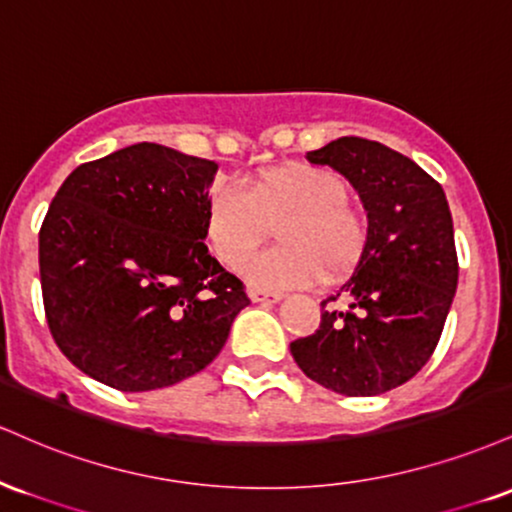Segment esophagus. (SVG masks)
I'll return each instance as SVG.
<instances>
[{
	"label": "esophagus",
	"mask_w": 512,
	"mask_h": 512,
	"mask_svg": "<svg viewBox=\"0 0 512 512\" xmlns=\"http://www.w3.org/2000/svg\"><path fill=\"white\" fill-rule=\"evenodd\" d=\"M251 302L254 304H278L282 299V294L278 292H261V290H251Z\"/></svg>",
	"instance_id": "obj_1"
}]
</instances>
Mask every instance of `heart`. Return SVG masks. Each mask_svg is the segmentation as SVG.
Listing matches in <instances>:
<instances>
[{
	"label": "heart",
	"mask_w": 512,
	"mask_h": 512,
	"mask_svg": "<svg viewBox=\"0 0 512 512\" xmlns=\"http://www.w3.org/2000/svg\"><path fill=\"white\" fill-rule=\"evenodd\" d=\"M350 186L333 170L306 162L273 165L256 172L249 191L218 184L208 194L203 230L215 258L242 268L265 236L268 224L280 247L264 252L244 268L251 287L285 292L309 287L328 273H347L364 254L369 227L350 201Z\"/></svg>",
	"instance_id": "1"
}]
</instances>
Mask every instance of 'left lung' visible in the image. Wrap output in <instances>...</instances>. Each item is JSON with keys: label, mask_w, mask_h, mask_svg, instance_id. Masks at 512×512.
I'll return each instance as SVG.
<instances>
[{"label": "left lung", "mask_w": 512, "mask_h": 512, "mask_svg": "<svg viewBox=\"0 0 512 512\" xmlns=\"http://www.w3.org/2000/svg\"><path fill=\"white\" fill-rule=\"evenodd\" d=\"M359 191L369 237L340 292L321 302V326L290 352L323 388L371 398L402 386L434 354L458 287L453 218L441 184L378 141L342 136L306 153ZM351 297L347 312L328 301Z\"/></svg>", "instance_id": "obj_1"}]
</instances>
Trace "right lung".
<instances>
[{
	"label": "right lung",
	"mask_w": 512,
	"mask_h": 512,
	"mask_svg": "<svg viewBox=\"0 0 512 512\" xmlns=\"http://www.w3.org/2000/svg\"><path fill=\"white\" fill-rule=\"evenodd\" d=\"M215 172L213 160L136 143L59 186L40 227L42 302L83 374L146 393L220 354L249 297L203 244Z\"/></svg>",
	"instance_id": "add662e5"
}]
</instances>
